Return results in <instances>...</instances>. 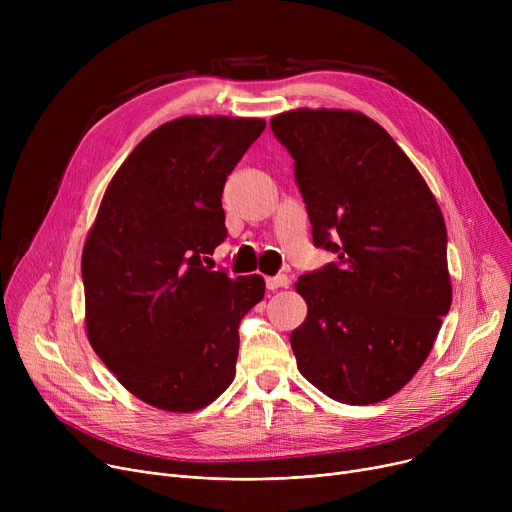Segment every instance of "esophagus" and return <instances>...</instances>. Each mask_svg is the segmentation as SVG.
I'll return each mask as SVG.
<instances>
[{"label":"esophagus","instance_id":"obj_1","mask_svg":"<svg viewBox=\"0 0 512 512\" xmlns=\"http://www.w3.org/2000/svg\"><path fill=\"white\" fill-rule=\"evenodd\" d=\"M265 284L270 290H278V288H286L290 284V280H288L286 274H280V276H274V278H267Z\"/></svg>","mask_w":512,"mask_h":512}]
</instances>
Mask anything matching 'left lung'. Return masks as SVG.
<instances>
[{
  "label": "left lung",
  "instance_id": "left-lung-1",
  "mask_svg": "<svg viewBox=\"0 0 512 512\" xmlns=\"http://www.w3.org/2000/svg\"><path fill=\"white\" fill-rule=\"evenodd\" d=\"M270 126L294 159L313 245L338 253L294 284L307 303L290 334L297 367L344 405L386 400L432 353L452 303L440 205L361 112L301 107Z\"/></svg>",
  "mask_w": 512,
  "mask_h": 512
}]
</instances>
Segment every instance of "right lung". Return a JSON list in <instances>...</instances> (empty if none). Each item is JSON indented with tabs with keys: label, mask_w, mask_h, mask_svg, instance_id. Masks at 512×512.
Returning a JSON list of instances; mask_svg holds the SVG:
<instances>
[{
	"label": "right lung",
	"mask_w": 512,
	"mask_h": 512,
	"mask_svg": "<svg viewBox=\"0 0 512 512\" xmlns=\"http://www.w3.org/2000/svg\"><path fill=\"white\" fill-rule=\"evenodd\" d=\"M261 118L182 116L155 128L107 184L83 249L85 326L97 357L147 405L193 413L234 380L238 324L259 274L203 265L226 238L228 174Z\"/></svg>",
	"instance_id": "right-lung-1"
}]
</instances>
